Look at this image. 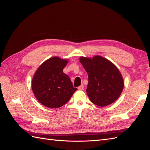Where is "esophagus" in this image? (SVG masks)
Listing matches in <instances>:
<instances>
[{
    "label": "esophagus",
    "instance_id": "obj_1",
    "mask_svg": "<svg viewBox=\"0 0 150 150\" xmlns=\"http://www.w3.org/2000/svg\"><path fill=\"white\" fill-rule=\"evenodd\" d=\"M78 90H83V88H84V86L83 85H81V86H79L78 88Z\"/></svg>",
    "mask_w": 150,
    "mask_h": 150
}]
</instances>
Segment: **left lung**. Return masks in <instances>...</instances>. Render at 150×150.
<instances>
[{
    "instance_id": "obj_1",
    "label": "left lung",
    "mask_w": 150,
    "mask_h": 150,
    "mask_svg": "<svg viewBox=\"0 0 150 150\" xmlns=\"http://www.w3.org/2000/svg\"><path fill=\"white\" fill-rule=\"evenodd\" d=\"M80 63L88 76L86 93L92 103L100 107L114 103L121 95L124 81L116 65L103 57H81Z\"/></svg>"
}]
</instances>
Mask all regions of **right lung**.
Masks as SVG:
<instances>
[{"instance_id":"obj_1","label":"right lung","mask_w":150,"mask_h":150,"mask_svg":"<svg viewBox=\"0 0 150 150\" xmlns=\"http://www.w3.org/2000/svg\"><path fill=\"white\" fill-rule=\"evenodd\" d=\"M67 59L53 57L45 60L34 73L32 90L35 98L48 108H59L70 100L77 88L63 72Z\"/></svg>"}]
</instances>
